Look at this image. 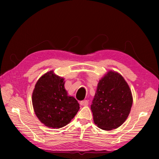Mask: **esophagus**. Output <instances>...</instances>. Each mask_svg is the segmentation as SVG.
<instances>
[{"label": "esophagus", "mask_w": 159, "mask_h": 159, "mask_svg": "<svg viewBox=\"0 0 159 159\" xmlns=\"http://www.w3.org/2000/svg\"><path fill=\"white\" fill-rule=\"evenodd\" d=\"M80 105H82V106H87V105H88L89 101L87 100H84L80 101Z\"/></svg>", "instance_id": "1"}]
</instances>
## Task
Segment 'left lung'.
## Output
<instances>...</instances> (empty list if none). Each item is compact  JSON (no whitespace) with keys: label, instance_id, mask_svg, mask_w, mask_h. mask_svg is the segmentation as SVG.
Wrapping results in <instances>:
<instances>
[{"label":"left lung","instance_id":"obj_1","mask_svg":"<svg viewBox=\"0 0 159 159\" xmlns=\"http://www.w3.org/2000/svg\"><path fill=\"white\" fill-rule=\"evenodd\" d=\"M133 104L131 90L123 76L109 71L99 80L91 105L93 121L102 130L116 129L128 116Z\"/></svg>","mask_w":159,"mask_h":159}]
</instances>
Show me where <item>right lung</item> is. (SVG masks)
<instances>
[{"instance_id": "obj_1", "label": "right lung", "mask_w": 159, "mask_h": 159, "mask_svg": "<svg viewBox=\"0 0 159 159\" xmlns=\"http://www.w3.org/2000/svg\"><path fill=\"white\" fill-rule=\"evenodd\" d=\"M62 77L52 70L43 74L35 84L32 95L35 113L46 126L59 128L66 126L80 107L78 101L67 95Z\"/></svg>"}]
</instances>
